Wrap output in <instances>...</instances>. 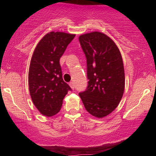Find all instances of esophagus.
<instances>
[{"label":"esophagus","mask_w":156,"mask_h":156,"mask_svg":"<svg viewBox=\"0 0 156 156\" xmlns=\"http://www.w3.org/2000/svg\"><path fill=\"white\" fill-rule=\"evenodd\" d=\"M69 87H71V89H75V86H74V83H73V82H70V83H69Z\"/></svg>","instance_id":"esophagus-1"}]
</instances>
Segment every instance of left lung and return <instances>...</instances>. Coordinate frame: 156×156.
<instances>
[{
  "mask_svg": "<svg viewBox=\"0 0 156 156\" xmlns=\"http://www.w3.org/2000/svg\"><path fill=\"white\" fill-rule=\"evenodd\" d=\"M79 42L87 58L88 87L80 92L86 110L103 118L117 107L125 89V72L119 48L101 32L82 34Z\"/></svg>",
  "mask_w": 156,
  "mask_h": 156,
  "instance_id": "1",
  "label": "left lung"
}]
</instances>
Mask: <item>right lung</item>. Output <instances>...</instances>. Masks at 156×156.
I'll list each match as a JSON object with an SVG mask.
<instances>
[{
  "label": "right lung",
  "instance_id": "add662e5",
  "mask_svg": "<svg viewBox=\"0 0 156 156\" xmlns=\"http://www.w3.org/2000/svg\"><path fill=\"white\" fill-rule=\"evenodd\" d=\"M75 37L50 32L39 41L32 55L28 71L30 95L36 108L47 117L58 113L64 98L72 90L62 78L59 60Z\"/></svg>",
  "mask_w": 156,
  "mask_h": 156
}]
</instances>
